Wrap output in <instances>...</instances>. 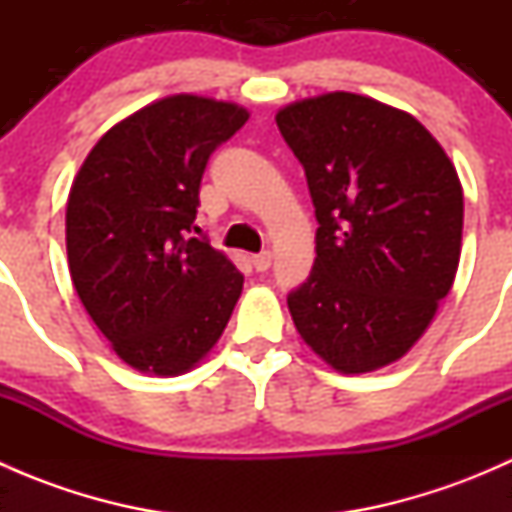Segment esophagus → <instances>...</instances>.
Masks as SVG:
<instances>
[{"label": "esophagus", "mask_w": 512, "mask_h": 512, "mask_svg": "<svg viewBox=\"0 0 512 512\" xmlns=\"http://www.w3.org/2000/svg\"><path fill=\"white\" fill-rule=\"evenodd\" d=\"M272 265V252H260V255L252 257V267H255L257 272H267Z\"/></svg>", "instance_id": "1"}]
</instances>
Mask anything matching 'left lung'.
Returning <instances> with one entry per match:
<instances>
[{"instance_id": "obj_1", "label": "left lung", "mask_w": 512, "mask_h": 512, "mask_svg": "<svg viewBox=\"0 0 512 512\" xmlns=\"http://www.w3.org/2000/svg\"><path fill=\"white\" fill-rule=\"evenodd\" d=\"M275 121L319 223L312 272L287 297L294 327L342 374L394 364L456 280V165L411 113L349 91L289 103Z\"/></svg>"}]
</instances>
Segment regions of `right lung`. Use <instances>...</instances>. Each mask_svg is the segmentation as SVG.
I'll list each match as a JSON object with an SVG mask.
<instances>
[{
    "label": "right lung",
    "mask_w": 512,
    "mask_h": 512,
    "mask_svg": "<svg viewBox=\"0 0 512 512\" xmlns=\"http://www.w3.org/2000/svg\"><path fill=\"white\" fill-rule=\"evenodd\" d=\"M247 118L230 101L158 98L108 128L71 183V282L113 352L143 374L198 366L240 299L230 257L188 232L210 153Z\"/></svg>",
    "instance_id": "obj_1"
}]
</instances>
